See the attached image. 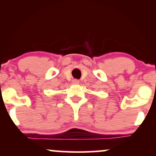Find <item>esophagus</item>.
<instances>
[{
  "label": "esophagus",
  "instance_id": "esophagus-1",
  "mask_svg": "<svg viewBox=\"0 0 156 156\" xmlns=\"http://www.w3.org/2000/svg\"><path fill=\"white\" fill-rule=\"evenodd\" d=\"M73 83L74 84H78L80 83V81L78 80H77V79H74L73 80Z\"/></svg>",
  "mask_w": 156,
  "mask_h": 156
}]
</instances>
